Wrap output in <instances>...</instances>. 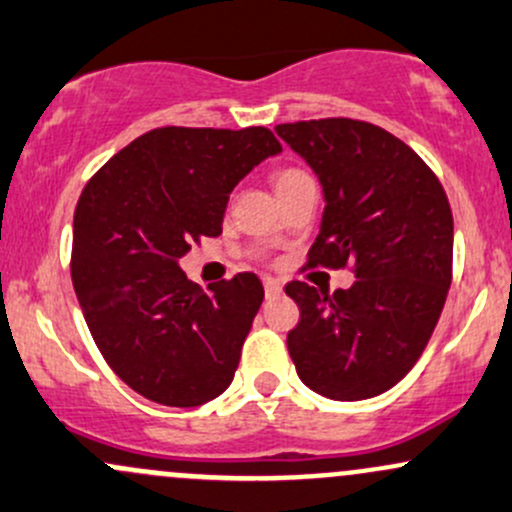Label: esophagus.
Returning <instances> with one entry per match:
<instances>
[{
    "mask_svg": "<svg viewBox=\"0 0 512 512\" xmlns=\"http://www.w3.org/2000/svg\"><path fill=\"white\" fill-rule=\"evenodd\" d=\"M263 288H266L268 298H273V295H280L283 285H280V280H276V278H266L263 280Z\"/></svg>",
    "mask_w": 512,
    "mask_h": 512,
    "instance_id": "34e87169",
    "label": "esophagus"
}]
</instances>
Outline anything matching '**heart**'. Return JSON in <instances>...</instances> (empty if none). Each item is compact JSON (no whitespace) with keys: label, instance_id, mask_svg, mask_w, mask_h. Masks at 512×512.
Masks as SVG:
<instances>
[{"label":"heart","instance_id":"1","mask_svg":"<svg viewBox=\"0 0 512 512\" xmlns=\"http://www.w3.org/2000/svg\"><path fill=\"white\" fill-rule=\"evenodd\" d=\"M300 178H305V173H302V170L285 168V170H278L276 180H273V183H276V190H278V188H285V185L295 183V180H300Z\"/></svg>","mask_w":512,"mask_h":512}]
</instances>
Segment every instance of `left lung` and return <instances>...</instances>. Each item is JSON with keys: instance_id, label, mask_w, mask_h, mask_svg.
<instances>
[{"instance_id": "8db88e82", "label": "left lung", "mask_w": 512, "mask_h": 512, "mask_svg": "<svg viewBox=\"0 0 512 512\" xmlns=\"http://www.w3.org/2000/svg\"><path fill=\"white\" fill-rule=\"evenodd\" d=\"M315 170L324 214L307 266L344 268L349 290L285 285L300 307L288 351L300 381L332 400L386 393L430 342L452 285L454 219L427 163L386 129L356 119L278 124Z\"/></svg>"}]
</instances>
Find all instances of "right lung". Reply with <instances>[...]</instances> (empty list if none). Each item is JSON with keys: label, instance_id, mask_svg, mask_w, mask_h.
<instances>
[{"label": "right lung", "instance_id": "right-lung-1", "mask_svg": "<svg viewBox=\"0 0 512 512\" xmlns=\"http://www.w3.org/2000/svg\"><path fill=\"white\" fill-rule=\"evenodd\" d=\"M280 151L263 126H163L82 190L70 258L82 315L109 368L153 403L195 408L232 383L261 280L236 273L205 293L178 261L192 241L222 234L229 192Z\"/></svg>", "mask_w": 512, "mask_h": 512}]
</instances>
